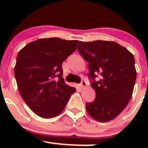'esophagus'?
I'll return each instance as SVG.
<instances>
[{"label": "esophagus", "mask_w": 148, "mask_h": 148, "mask_svg": "<svg viewBox=\"0 0 148 148\" xmlns=\"http://www.w3.org/2000/svg\"><path fill=\"white\" fill-rule=\"evenodd\" d=\"M86 86H87V83H86V81H85V80H82L81 82V84H80V86H81V88H84Z\"/></svg>", "instance_id": "34e87169"}]
</instances>
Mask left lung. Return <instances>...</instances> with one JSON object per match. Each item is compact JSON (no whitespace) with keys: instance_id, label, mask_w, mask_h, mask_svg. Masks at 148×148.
<instances>
[{"instance_id":"1","label":"left lung","mask_w":148,"mask_h":148,"mask_svg":"<svg viewBox=\"0 0 148 148\" xmlns=\"http://www.w3.org/2000/svg\"><path fill=\"white\" fill-rule=\"evenodd\" d=\"M77 49L88 62V77L96 93L94 101L86 103V110L97 121L112 120L125 109L133 93L136 79L133 54L116 42L103 40L80 41Z\"/></svg>"}]
</instances>
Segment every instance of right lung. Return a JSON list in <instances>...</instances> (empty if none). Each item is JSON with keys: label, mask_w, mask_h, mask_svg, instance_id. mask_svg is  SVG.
I'll use <instances>...</instances> for the list:
<instances>
[{"label": "right lung", "mask_w": 148, "mask_h": 148, "mask_svg": "<svg viewBox=\"0 0 148 148\" xmlns=\"http://www.w3.org/2000/svg\"><path fill=\"white\" fill-rule=\"evenodd\" d=\"M77 43L58 37L39 39L18 52L14 67L18 92L38 116L58 115L76 91L64 83L62 63L74 52Z\"/></svg>", "instance_id": "right-lung-1"}]
</instances>
